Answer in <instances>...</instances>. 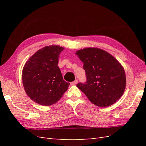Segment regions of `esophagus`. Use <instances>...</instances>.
<instances>
[{"instance_id": "34e87169", "label": "esophagus", "mask_w": 146, "mask_h": 146, "mask_svg": "<svg viewBox=\"0 0 146 146\" xmlns=\"http://www.w3.org/2000/svg\"><path fill=\"white\" fill-rule=\"evenodd\" d=\"M77 82H78L77 80H75L74 82L70 83V85H76V84L77 83Z\"/></svg>"}]
</instances>
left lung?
<instances>
[{"instance_id":"obj_1","label":"left lung","mask_w":146,"mask_h":146,"mask_svg":"<svg viewBox=\"0 0 146 146\" xmlns=\"http://www.w3.org/2000/svg\"><path fill=\"white\" fill-rule=\"evenodd\" d=\"M76 54L83 63L87 82L77 86L91 102L100 107H108L121 98L126 87V77L122 65L104 50L86 47Z\"/></svg>"}]
</instances>
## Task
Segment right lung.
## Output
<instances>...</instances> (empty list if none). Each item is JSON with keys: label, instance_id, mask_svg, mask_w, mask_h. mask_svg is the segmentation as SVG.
Returning <instances> with one entry per match:
<instances>
[{"label": "right lung", "instance_id": "add662e5", "mask_svg": "<svg viewBox=\"0 0 146 146\" xmlns=\"http://www.w3.org/2000/svg\"><path fill=\"white\" fill-rule=\"evenodd\" d=\"M64 49L58 45L47 46L38 50L26 61L22 80L26 94L35 102L43 106L56 103L67 91L58 63Z\"/></svg>", "mask_w": 146, "mask_h": 146}]
</instances>
